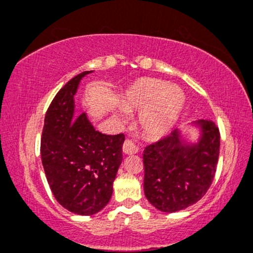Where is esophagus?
<instances>
[{"instance_id": "obj_1", "label": "esophagus", "mask_w": 253, "mask_h": 253, "mask_svg": "<svg viewBox=\"0 0 253 253\" xmlns=\"http://www.w3.org/2000/svg\"><path fill=\"white\" fill-rule=\"evenodd\" d=\"M123 153L126 154V155H132V154L138 153V149H137V147H136V145L133 144L131 141L126 139V141L124 142V144H123Z\"/></svg>"}]
</instances>
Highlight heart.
I'll return each mask as SVG.
<instances>
[{"label":"heart","mask_w":253,"mask_h":253,"mask_svg":"<svg viewBox=\"0 0 253 253\" xmlns=\"http://www.w3.org/2000/svg\"><path fill=\"white\" fill-rule=\"evenodd\" d=\"M122 108L115 116L121 122L127 120L126 111L138 112V126L145 135L161 137L173 127L185 105V93L176 85L153 78L132 83L124 92Z\"/></svg>","instance_id":"obj_1"}]
</instances>
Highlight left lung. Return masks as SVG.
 <instances>
[{"label":"left lung","mask_w":253,"mask_h":253,"mask_svg":"<svg viewBox=\"0 0 253 253\" xmlns=\"http://www.w3.org/2000/svg\"><path fill=\"white\" fill-rule=\"evenodd\" d=\"M189 126L199 131L195 141H188L183 130L175 129L144 149V194L161 212H177L198 203L214 179L219 129L209 120L192 122Z\"/></svg>","instance_id":"8db88e82"}]
</instances>
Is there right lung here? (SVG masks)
I'll return each mask as SVG.
<instances>
[{"mask_svg": "<svg viewBox=\"0 0 253 253\" xmlns=\"http://www.w3.org/2000/svg\"><path fill=\"white\" fill-rule=\"evenodd\" d=\"M71 79L47 110L41 138V161L53 195L62 207L92 215L108 205L123 155V133L97 131L87 115L76 114L74 96L80 80Z\"/></svg>", "mask_w": 253, "mask_h": 253, "instance_id": "add662e5", "label": "right lung"}]
</instances>
